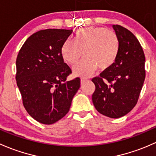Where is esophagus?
<instances>
[{"label": "esophagus", "mask_w": 156, "mask_h": 156, "mask_svg": "<svg viewBox=\"0 0 156 156\" xmlns=\"http://www.w3.org/2000/svg\"><path fill=\"white\" fill-rule=\"evenodd\" d=\"M87 80V78H81V84H83Z\"/></svg>", "instance_id": "esophagus-1"}]
</instances>
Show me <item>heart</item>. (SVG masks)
<instances>
[{
	"label": "heart",
	"instance_id": "b5f03b06",
	"mask_svg": "<svg viewBox=\"0 0 156 156\" xmlns=\"http://www.w3.org/2000/svg\"><path fill=\"white\" fill-rule=\"evenodd\" d=\"M120 43L113 30L103 27H89L80 29L73 41L67 40L61 49L64 61L74 65L79 59L85 58L75 65L73 73L79 76H88L98 67L104 70L113 65L119 53Z\"/></svg>",
	"mask_w": 156,
	"mask_h": 156
}]
</instances>
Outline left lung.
Returning a JSON list of instances; mask_svg holds the SVG:
<instances>
[{
    "label": "left lung",
    "mask_w": 156,
    "mask_h": 156,
    "mask_svg": "<svg viewBox=\"0 0 156 156\" xmlns=\"http://www.w3.org/2000/svg\"><path fill=\"white\" fill-rule=\"evenodd\" d=\"M120 43L119 53L112 67L93 78L92 102L102 115L117 119L137 104L146 76L145 55L140 43L130 30L113 25Z\"/></svg>",
    "instance_id": "obj_1"
}]
</instances>
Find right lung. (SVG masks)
<instances>
[{
  "mask_svg": "<svg viewBox=\"0 0 156 156\" xmlns=\"http://www.w3.org/2000/svg\"><path fill=\"white\" fill-rule=\"evenodd\" d=\"M72 32H36L26 40L17 56L16 80L23 105L30 116L42 124H53L63 118L80 87L79 77L66 81L71 70L61 53Z\"/></svg>",
  "mask_w": 156,
  "mask_h": 156,
  "instance_id": "1",
  "label": "right lung"
}]
</instances>
